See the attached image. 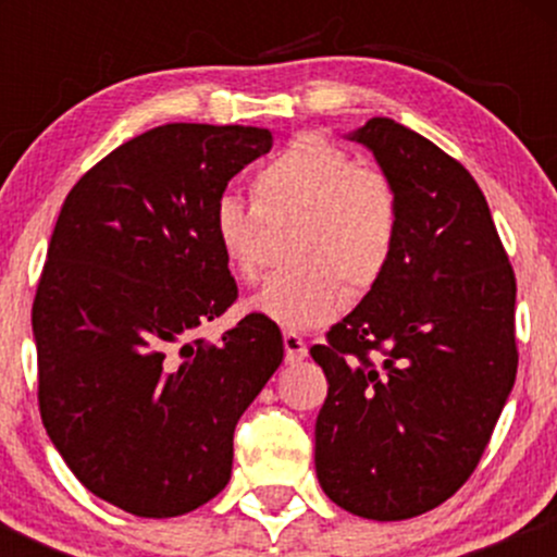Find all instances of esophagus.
Instances as JSON below:
<instances>
[{
    "instance_id": "obj_1",
    "label": "esophagus",
    "mask_w": 557,
    "mask_h": 557,
    "mask_svg": "<svg viewBox=\"0 0 557 557\" xmlns=\"http://www.w3.org/2000/svg\"><path fill=\"white\" fill-rule=\"evenodd\" d=\"M283 345H285V361L287 363H298L306 359L309 348H306V341L296 332H285L283 335Z\"/></svg>"
}]
</instances>
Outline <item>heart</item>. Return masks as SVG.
<instances>
[{"label":"heart","mask_w":557,"mask_h":557,"mask_svg":"<svg viewBox=\"0 0 557 557\" xmlns=\"http://www.w3.org/2000/svg\"><path fill=\"white\" fill-rule=\"evenodd\" d=\"M253 207L220 196L212 238L238 280L261 264V220H296L285 270L270 274L248 298L253 314L287 330L330 322L354 296L385 277L400 238V196L382 170L363 168L324 136L293 138L251 181Z\"/></svg>","instance_id":"heart-1"}]
</instances>
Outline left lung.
Wrapping results in <instances>:
<instances>
[{
    "label": "left lung",
    "mask_w": 557,
    "mask_h": 557,
    "mask_svg": "<svg viewBox=\"0 0 557 557\" xmlns=\"http://www.w3.org/2000/svg\"><path fill=\"white\" fill-rule=\"evenodd\" d=\"M400 196L385 277L311 348L327 376L314 463L348 513L403 521L476 469L516 382V277L487 198L463 164L411 127L345 133Z\"/></svg>",
    "instance_id": "obj_1"
}]
</instances>
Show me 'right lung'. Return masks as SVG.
Listing matches in <instances>:
<instances>
[{
    "label": "right lung",
    "mask_w": 557,
    "mask_h": 557,
    "mask_svg": "<svg viewBox=\"0 0 557 557\" xmlns=\"http://www.w3.org/2000/svg\"><path fill=\"white\" fill-rule=\"evenodd\" d=\"M270 149L267 127H151L57 216L34 300L41 419L83 487L133 516L170 519L225 490L235 424L283 361L259 314L198 337L238 298L212 207Z\"/></svg>",
    "instance_id": "1"
}]
</instances>
